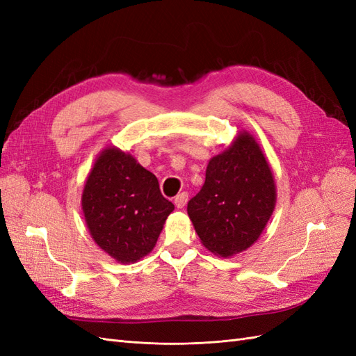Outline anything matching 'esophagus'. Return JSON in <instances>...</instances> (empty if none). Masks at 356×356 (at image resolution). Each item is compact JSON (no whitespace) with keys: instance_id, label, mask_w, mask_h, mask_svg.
Listing matches in <instances>:
<instances>
[{"instance_id":"34e87169","label":"esophagus","mask_w":356,"mask_h":356,"mask_svg":"<svg viewBox=\"0 0 356 356\" xmlns=\"http://www.w3.org/2000/svg\"><path fill=\"white\" fill-rule=\"evenodd\" d=\"M187 200H188V195H187L186 191H182V193H179V195L174 199V203H175V207H177L178 209H182V208L186 207Z\"/></svg>"}]
</instances>
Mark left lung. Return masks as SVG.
Instances as JSON below:
<instances>
[{"label":"left lung","instance_id":"obj_1","mask_svg":"<svg viewBox=\"0 0 356 356\" xmlns=\"http://www.w3.org/2000/svg\"><path fill=\"white\" fill-rule=\"evenodd\" d=\"M276 204L273 174L255 138L241 132L209 160L204 184L187 204L203 246L220 257L248 250L263 233Z\"/></svg>","mask_w":356,"mask_h":356}]
</instances>
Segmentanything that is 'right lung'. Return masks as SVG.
Here are the masks:
<instances>
[{
  "label": "right lung",
  "instance_id": "obj_1",
  "mask_svg": "<svg viewBox=\"0 0 356 356\" xmlns=\"http://www.w3.org/2000/svg\"><path fill=\"white\" fill-rule=\"evenodd\" d=\"M81 207L93 241L118 263H135L153 251L174 203L159 181L129 153L105 148L84 184Z\"/></svg>",
  "mask_w": 356,
  "mask_h": 356
}]
</instances>
